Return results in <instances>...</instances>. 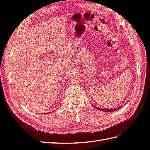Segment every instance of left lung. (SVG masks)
<instances>
[{
	"mask_svg": "<svg viewBox=\"0 0 150 150\" xmlns=\"http://www.w3.org/2000/svg\"><path fill=\"white\" fill-rule=\"evenodd\" d=\"M95 108H96V109H98V110H100V111H106V112H110V111H116L117 110H119V109H120L121 108V107H120L119 108H116V109H109V110H104V109H101V108H98V107H96V106H94ZM122 108V107H121Z\"/></svg>",
	"mask_w": 150,
	"mask_h": 150,
	"instance_id": "8db88e82",
	"label": "left lung"
}]
</instances>
